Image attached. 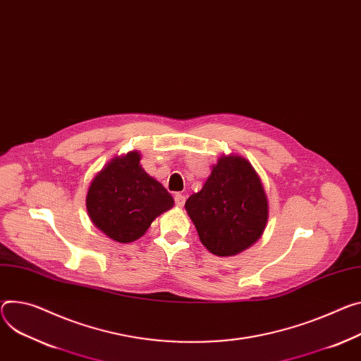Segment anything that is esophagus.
<instances>
[{"instance_id": "34e87169", "label": "esophagus", "mask_w": 361, "mask_h": 361, "mask_svg": "<svg viewBox=\"0 0 361 361\" xmlns=\"http://www.w3.org/2000/svg\"><path fill=\"white\" fill-rule=\"evenodd\" d=\"M174 200H176V206H177V207H183L184 203H185V197H184L183 194H180V192H177V194L174 195Z\"/></svg>"}]
</instances>
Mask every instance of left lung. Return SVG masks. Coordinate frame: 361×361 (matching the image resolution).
Returning <instances> with one entry per match:
<instances>
[{
    "mask_svg": "<svg viewBox=\"0 0 361 361\" xmlns=\"http://www.w3.org/2000/svg\"><path fill=\"white\" fill-rule=\"evenodd\" d=\"M185 210L202 243L217 256L236 255L265 231L268 200L250 164L242 157H223Z\"/></svg>",
    "mask_w": 361,
    "mask_h": 361,
    "instance_id": "left-lung-1",
    "label": "left lung"
}]
</instances>
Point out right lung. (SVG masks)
Segmentation results:
<instances>
[{
    "mask_svg": "<svg viewBox=\"0 0 361 361\" xmlns=\"http://www.w3.org/2000/svg\"><path fill=\"white\" fill-rule=\"evenodd\" d=\"M140 159L138 152L112 159L87 191L90 220L121 243L141 238L152 220L174 204L171 194L142 170Z\"/></svg>",
    "mask_w": 361,
    "mask_h": 361,
    "instance_id": "obj_1",
    "label": "right lung"
}]
</instances>
